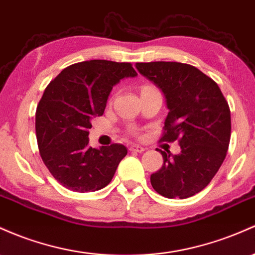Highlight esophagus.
I'll use <instances>...</instances> for the list:
<instances>
[{"instance_id":"obj_1","label":"esophagus","mask_w":255,"mask_h":255,"mask_svg":"<svg viewBox=\"0 0 255 255\" xmlns=\"http://www.w3.org/2000/svg\"><path fill=\"white\" fill-rule=\"evenodd\" d=\"M129 150L133 151V152H144L145 147L140 146V145H132V146L129 147Z\"/></svg>"}]
</instances>
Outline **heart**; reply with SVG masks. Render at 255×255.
<instances>
[{"mask_svg":"<svg viewBox=\"0 0 255 255\" xmlns=\"http://www.w3.org/2000/svg\"><path fill=\"white\" fill-rule=\"evenodd\" d=\"M147 87H149V86H146V87H144V88H147ZM132 134H134V135H135V134H136V132H135V130H133V132H132Z\"/></svg>","mask_w":255,"mask_h":255,"instance_id":"obj_1","label":"heart"}]
</instances>
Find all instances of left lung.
<instances>
[{"instance_id":"1","label":"left lung","mask_w":255,"mask_h":255,"mask_svg":"<svg viewBox=\"0 0 255 255\" xmlns=\"http://www.w3.org/2000/svg\"><path fill=\"white\" fill-rule=\"evenodd\" d=\"M164 93L169 113L162 141L178 140L181 152L161 151L163 164L151 185L167 198H187L211 183L225 159L231 136L230 108L219 86L195 66L177 61L136 63Z\"/></svg>"}]
</instances>
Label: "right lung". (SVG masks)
<instances>
[{
  "label": "right lung",
  "instance_id": "add662e5",
  "mask_svg": "<svg viewBox=\"0 0 255 255\" xmlns=\"http://www.w3.org/2000/svg\"><path fill=\"white\" fill-rule=\"evenodd\" d=\"M134 76L130 63L82 61L64 69L44 89L36 109V138L42 161L64 187L89 192L111 181L127 149L89 146L91 120L104 114L113 87Z\"/></svg>",
  "mask_w": 255,
  "mask_h": 255
}]
</instances>
